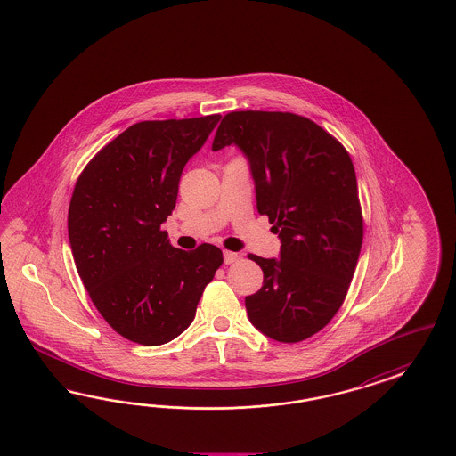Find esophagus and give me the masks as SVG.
I'll use <instances>...</instances> for the list:
<instances>
[{
    "label": "esophagus",
    "mask_w": 456,
    "mask_h": 456,
    "mask_svg": "<svg viewBox=\"0 0 456 456\" xmlns=\"http://www.w3.org/2000/svg\"><path fill=\"white\" fill-rule=\"evenodd\" d=\"M223 258H224V264H228V265H230V264H233V262L238 260V253L224 250V252H223Z\"/></svg>",
    "instance_id": "34e87169"
}]
</instances>
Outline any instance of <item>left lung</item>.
<instances>
[{"mask_svg":"<svg viewBox=\"0 0 456 456\" xmlns=\"http://www.w3.org/2000/svg\"><path fill=\"white\" fill-rule=\"evenodd\" d=\"M232 143L282 241L281 260L248 255L264 270L262 289L245 297L248 318L275 341H303L333 320L356 269L363 216L352 157L320 125L284 111L224 115L213 151Z\"/></svg>","mask_w":456,"mask_h":456,"instance_id":"obj_1","label":"left lung"}]
</instances>
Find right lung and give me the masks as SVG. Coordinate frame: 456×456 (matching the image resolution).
<instances>
[{"label": "right lung", "instance_id": "1", "mask_svg": "<svg viewBox=\"0 0 456 456\" xmlns=\"http://www.w3.org/2000/svg\"><path fill=\"white\" fill-rule=\"evenodd\" d=\"M220 118L135 123L89 160L74 186L68 230L76 269L104 321L130 341L157 346L179 337L223 264L218 247L184 252L160 230L187 160Z\"/></svg>", "mask_w": 456, "mask_h": 456}]
</instances>
